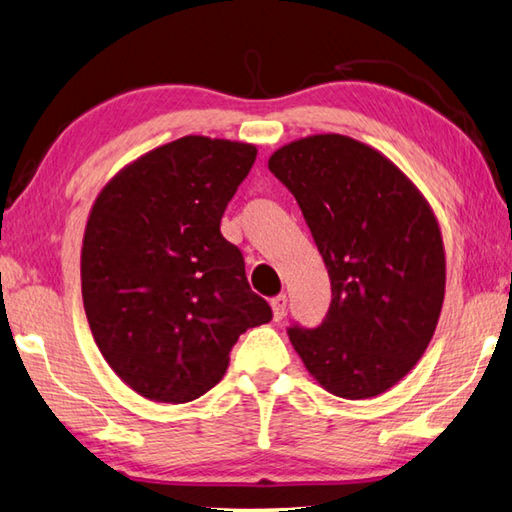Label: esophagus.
Segmentation results:
<instances>
[{
    "label": "esophagus",
    "mask_w": 512,
    "mask_h": 512,
    "mask_svg": "<svg viewBox=\"0 0 512 512\" xmlns=\"http://www.w3.org/2000/svg\"><path fill=\"white\" fill-rule=\"evenodd\" d=\"M287 310V296L285 294H278L272 298V312H274V321H283Z\"/></svg>",
    "instance_id": "1"
}]
</instances>
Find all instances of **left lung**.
<instances>
[{
  "mask_svg": "<svg viewBox=\"0 0 512 512\" xmlns=\"http://www.w3.org/2000/svg\"><path fill=\"white\" fill-rule=\"evenodd\" d=\"M267 165L301 207L332 283L323 323L292 325L289 341L327 392L376 397L435 334L446 292L437 218L388 158L339 133L289 142Z\"/></svg>",
  "mask_w": 512,
  "mask_h": 512,
  "instance_id": "1",
  "label": "left lung"
}]
</instances>
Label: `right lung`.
<instances>
[{
	"mask_svg": "<svg viewBox=\"0 0 512 512\" xmlns=\"http://www.w3.org/2000/svg\"><path fill=\"white\" fill-rule=\"evenodd\" d=\"M256 147L185 136L131 162L91 209L82 298L106 363L142 397L187 403L223 379L249 327L272 321L220 234Z\"/></svg>",
	"mask_w": 512,
	"mask_h": 512,
	"instance_id": "add662e5",
	"label": "right lung"
}]
</instances>
